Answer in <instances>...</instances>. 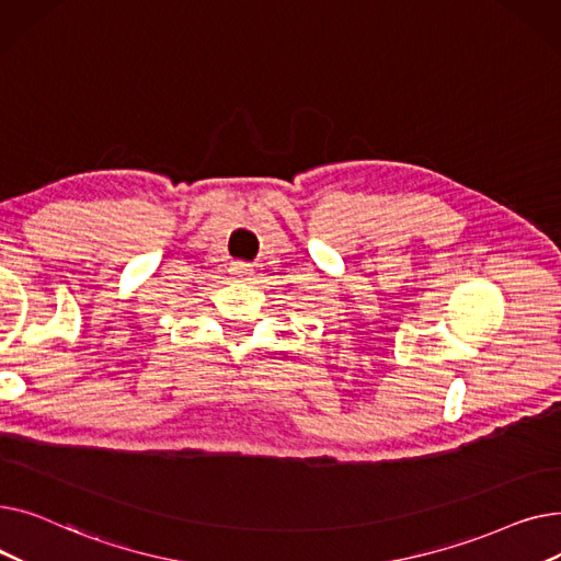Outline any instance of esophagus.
I'll return each instance as SVG.
<instances>
[{"instance_id":"1","label":"esophagus","mask_w":561,"mask_h":561,"mask_svg":"<svg viewBox=\"0 0 561 561\" xmlns=\"http://www.w3.org/2000/svg\"><path fill=\"white\" fill-rule=\"evenodd\" d=\"M229 273L236 277V279H250L252 277V265H248V263H231V268H229Z\"/></svg>"}]
</instances>
